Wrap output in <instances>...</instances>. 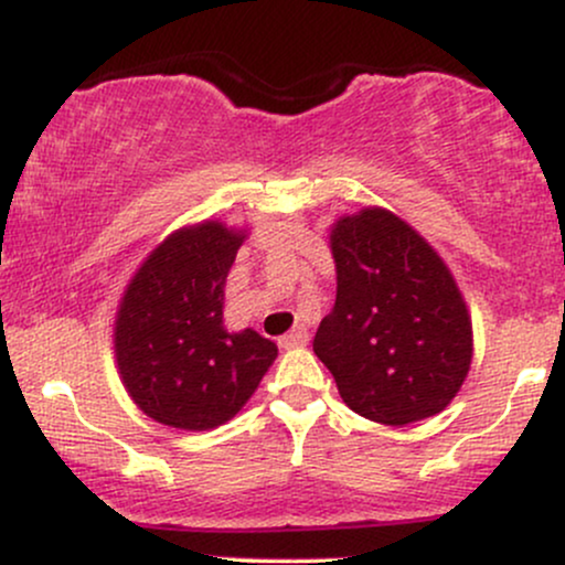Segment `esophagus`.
Segmentation results:
<instances>
[{
  "mask_svg": "<svg viewBox=\"0 0 565 565\" xmlns=\"http://www.w3.org/2000/svg\"><path fill=\"white\" fill-rule=\"evenodd\" d=\"M278 345H281L284 350H291V348H302V345H308V332H305L302 327L291 329L289 334H284L281 340H278Z\"/></svg>",
  "mask_w": 565,
  "mask_h": 565,
  "instance_id": "esophagus-1",
  "label": "esophagus"
}]
</instances>
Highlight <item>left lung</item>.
Instances as JSON below:
<instances>
[{
	"instance_id": "obj_1",
	"label": "left lung",
	"mask_w": 565,
	"mask_h": 565,
	"mask_svg": "<svg viewBox=\"0 0 565 565\" xmlns=\"http://www.w3.org/2000/svg\"><path fill=\"white\" fill-rule=\"evenodd\" d=\"M332 255L337 302L313 350L342 401L382 425L444 412L472 359L470 316L449 268L387 210L337 220Z\"/></svg>"
}]
</instances>
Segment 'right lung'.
Wrapping results in <instances>:
<instances>
[{"instance_id":"add662e5","label":"right lung","mask_w":565,"mask_h":565,"mask_svg":"<svg viewBox=\"0 0 565 565\" xmlns=\"http://www.w3.org/2000/svg\"><path fill=\"white\" fill-rule=\"evenodd\" d=\"M244 233L220 223L172 233L140 265L119 305L116 361L151 419L180 430L228 423L278 355L252 329L223 327V287Z\"/></svg>"}]
</instances>
